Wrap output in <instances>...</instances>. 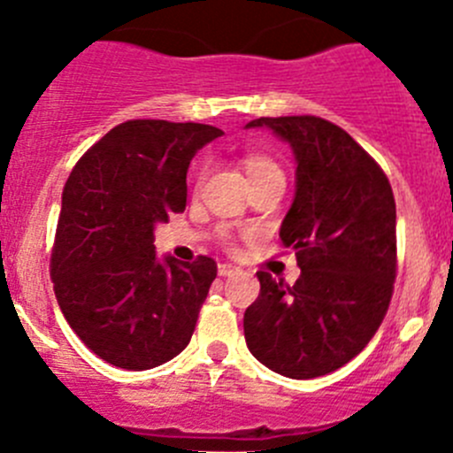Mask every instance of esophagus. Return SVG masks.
<instances>
[{
	"mask_svg": "<svg viewBox=\"0 0 453 453\" xmlns=\"http://www.w3.org/2000/svg\"><path fill=\"white\" fill-rule=\"evenodd\" d=\"M236 270H239V268H234V265H232V264H221V265H219V274H221V277H230V274H234Z\"/></svg>",
	"mask_w": 453,
	"mask_h": 453,
	"instance_id": "obj_1",
	"label": "esophagus"
}]
</instances>
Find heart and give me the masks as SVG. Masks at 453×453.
<instances>
[{
	"instance_id": "1",
	"label": "heart",
	"mask_w": 453,
	"mask_h": 453,
	"mask_svg": "<svg viewBox=\"0 0 453 453\" xmlns=\"http://www.w3.org/2000/svg\"><path fill=\"white\" fill-rule=\"evenodd\" d=\"M243 169H246L250 183L252 180L265 179V176H284L281 174V167L265 154H246V158H243Z\"/></svg>"
}]
</instances>
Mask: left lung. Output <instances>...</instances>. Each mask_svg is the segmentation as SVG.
Instances as JSON below:
<instances>
[{
  "mask_svg": "<svg viewBox=\"0 0 453 453\" xmlns=\"http://www.w3.org/2000/svg\"><path fill=\"white\" fill-rule=\"evenodd\" d=\"M293 147L295 198L281 223L302 274L257 273L243 315L250 353L286 378L311 380L360 353L387 315L395 281V201L380 165L342 127L317 116L257 118Z\"/></svg>",
  "mask_w": 453,
  "mask_h": 453,
  "instance_id": "obj_1",
  "label": "left lung"
}]
</instances>
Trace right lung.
Masks as SVG:
<instances>
[{
    "label": "right lung",
    "instance_id": "right-lung-1",
    "mask_svg": "<svg viewBox=\"0 0 453 453\" xmlns=\"http://www.w3.org/2000/svg\"><path fill=\"white\" fill-rule=\"evenodd\" d=\"M223 131L127 120L104 134L62 192L50 277L75 335L113 366L165 365L192 340L217 261L158 259L154 227L188 201V167Z\"/></svg>",
    "mask_w": 453,
    "mask_h": 453
}]
</instances>
